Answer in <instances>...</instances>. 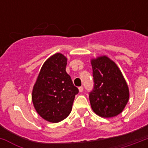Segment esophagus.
<instances>
[{
  "mask_svg": "<svg viewBox=\"0 0 148 148\" xmlns=\"http://www.w3.org/2000/svg\"><path fill=\"white\" fill-rule=\"evenodd\" d=\"M79 91L80 92H83V90H84V88H83V86H81V87H79Z\"/></svg>",
  "mask_w": 148,
  "mask_h": 148,
  "instance_id": "1",
  "label": "esophagus"
}]
</instances>
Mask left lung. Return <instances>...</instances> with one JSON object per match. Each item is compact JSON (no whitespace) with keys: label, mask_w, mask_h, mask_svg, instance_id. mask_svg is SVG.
<instances>
[{"label":"left lung","mask_w":148,"mask_h":148,"mask_svg":"<svg viewBox=\"0 0 148 148\" xmlns=\"http://www.w3.org/2000/svg\"><path fill=\"white\" fill-rule=\"evenodd\" d=\"M94 88L89 92L92 110L103 117L122 112L129 99L128 87L115 63L106 56L91 60Z\"/></svg>","instance_id":"1"}]
</instances>
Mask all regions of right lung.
<instances>
[{"mask_svg": "<svg viewBox=\"0 0 148 148\" xmlns=\"http://www.w3.org/2000/svg\"><path fill=\"white\" fill-rule=\"evenodd\" d=\"M67 58L55 53L43 64L32 92V101L40 117L57 123L65 119L72 110L78 88L66 72Z\"/></svg>", "mask_w": 148, "mask_h": 148, "instance_id": "right-lung-1", "label": "right lung"}]
</instances>
